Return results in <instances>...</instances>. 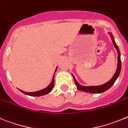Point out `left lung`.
Returning a JSON list of instances; mask_svg holds the SVG:
<instances>
[{
	"label": "left lung",
	"mask_w": 128,
	"mask_h": 128,
	"mask_svg": "<svg viewBox=\"0 0 128 128\" xmlns=\"http://www.w3.org/2000/svg\"><path fill=\"white\" fill-rule=\"evenodd\" d=\"M111 36H112V39L113 41V43L115 46V48L116 49L118 52V66L117 69H116V73L114 75V76L112 77V79L110 81H108L107 83L103 84V85L101 86H88V87H85V86H82L80 85L78 83L76 82V80H75V77L73 75V79L75 81V84L76 86V88H77L78 90L82 91V92H88V93H102V92H106L107 91L108 89L112 87L113 84L115 83V82L116 81V78H118V76H119V74L120 73L121 70V60H120V53L119 49L118 46L116 45V42H115L114 39H113V36L112 35V34L111 33Z\"/></svg>",
	"instance_id": "left-lung-1"
}]
</instances>
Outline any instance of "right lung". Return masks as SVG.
Instances as JSON below:
<instances>
[{"instance_id":"right-lung-1","label":"right lung","mask_w":128,"mask_h":128,"mask_svg":"<svg viewBox=\"0 0 128 128\" xmlns=\"http://www.w3.org/2000/svg\"><path fill=\"white\" fill-rule=\"evenodd\" d=\"M56 71V70H55ZM53 86H54V76H53V78H52V81L51 84L48 86L46 88L44 89V90H42L40 91H38L36 92H25L24 91H22L20 90H19L22 93H24L26 95H30V96H42V95H44L46 94H48L52 90V89L53 88Z\"/></svg>"}]
</instances>
